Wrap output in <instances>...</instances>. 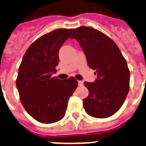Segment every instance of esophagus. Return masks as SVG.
<instances>
[{"instance_id":"esophagus-1","label":"esophagus","mask_w":146,"mask_h":146,"mask_svg":"<svg viewBox=\"0 0 146 146\" xmlns=\"http://www.w3.org/2000/svg\"><path fill=\"white\" fill-rule=\"evenodd\" d=\"M83 81H78V85L79 86H82L83 85Z\"/></svg>"}]
</instances>
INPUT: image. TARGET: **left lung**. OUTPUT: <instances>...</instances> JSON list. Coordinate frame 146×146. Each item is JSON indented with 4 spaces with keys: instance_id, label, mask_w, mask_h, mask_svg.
Wrapping results in <instances>:
<instances>
[{
    "instance_id": "obj_1",
    "label": "left lung",
    "mask_w": 146,
    "mask_h": 146,
    "mask_svg": "<svg viewBox=\"0 0 146 146\" xmlns=\"http://www.w3.org/2000/svg\"><path fill=\"white\" fill-rule=\"evenodd\" d=\"M74 38L97 74L94 83L84 82L89 94L83 100L84 108L95 118L113 116L123 104L129 90L130 72L126 59L109 36L92 27H78L71 36Z\"/></svg>"
}]
</instances>
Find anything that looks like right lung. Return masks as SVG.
I'll return each instance as SVG.
<instances>
[{"mask_svg": "<svg viewBox=\"0 0 146 146\" xmlns=\"http://www.w3.org/2000/svg\"><path fill=\"white\" fill-rule=\"evenodd\" d=\"M74 29H58L42 36L26 51L18 72L16 85L26 111L42 123L62 119L68 101L78 87L74 77L59 80L56 72L58 52Z\"/></svg>", "mask_w": 146, "mask_h": 146, "instance_id": "obj_1", "label": "right lung"}]
</instances>
